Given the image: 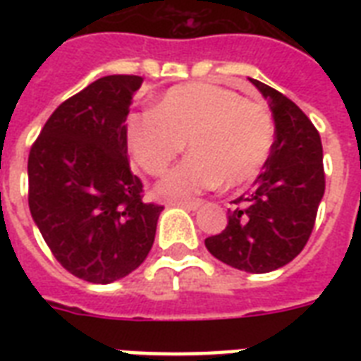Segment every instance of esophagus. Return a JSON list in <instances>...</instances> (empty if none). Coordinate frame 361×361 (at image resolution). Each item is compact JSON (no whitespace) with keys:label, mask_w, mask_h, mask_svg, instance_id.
Listing matches in <instances>:
<instances>
[{"label":"esophagus","mask_w":361,"mask_h":361,"mask_svg":"<svg viewBox=\"0 0 361 361\" xmlns=\"http://www.w3.org/2000/svg\"><path fill=\"white\" fill-rule=\"evenodd\" d=\"M200 200H174V202H169V206H178V208H185V209H198L200 208Z\"/></svg>","instance_id":"esophagus-1"}]
</instances>
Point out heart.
<instances>
[{"mask_svg":"<svg viewBox=\"0 0 361 361\" xmlns=\"http://www.w3.org/2000/svg\"><path fill=\"white\" fill-rule=\"evenodd\" d=\"M275 125L264 103L228 87L192 82L176 86L153 110L125 125L127 149L146 174L161 176L187 142L185 157L155 187L161 198H191L217 185L238 187L257 178L274 147Z\"/></svg>","mask_w":361,"mask_h":361,"instance_id":"heart-1","label":"heart"}]
</instances>
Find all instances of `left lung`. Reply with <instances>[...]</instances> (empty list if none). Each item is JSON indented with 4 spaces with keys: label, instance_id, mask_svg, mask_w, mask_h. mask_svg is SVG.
I'll return each instance as SVG.
<instances>
[{
    "label": "left lung",
    "instance_id": "8db88e82",
    "mask_svg": "<svg viewBox=\"0 0 361 361\" xmlns=\"http://www.w3.org/2000/svg\"><path fill=\"white\" fill-rule=\"evenodd\" d=\"M268 101L275 140L262 174L234 200L228 225L206 238L217 260L247 274H268L294 260L307 243L324 197L322 142L307 116L274 87L249 78Z\"/></svg>",
    "mask_w": 361,
    "mask_h": 361
}]
</instances>
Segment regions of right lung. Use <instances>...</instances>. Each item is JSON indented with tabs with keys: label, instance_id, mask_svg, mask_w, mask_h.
<instances>
[{
	"label": "right lung",
	"instance_id": "obj_1",
	"mask_svg": "<svg viewBox=\"0 0 361 361\" xmlns=\"http://www.w3.org/2000/svg\"><path fill=\"white\" fill-rule=\"evenodd\" d=\"M144 78L103 76L61 103L27 159L30 212L54 257L76 277L109 285L152 249L163 206L142 200L125 120Z\"/></svg>",
	"mask_w": 361,
	"mask_h": 361
}]
</instances>
